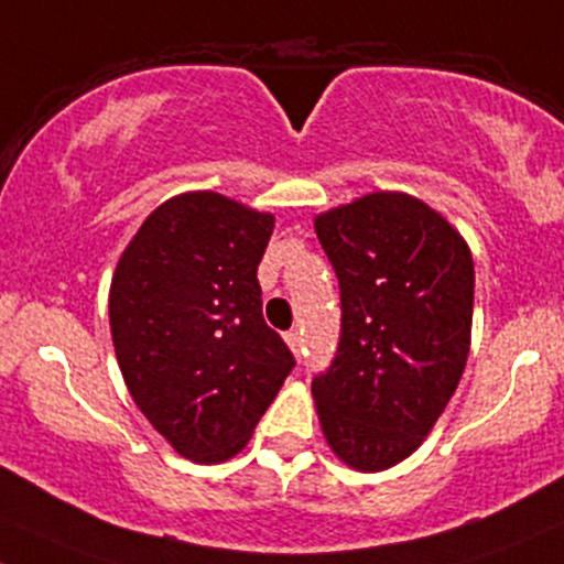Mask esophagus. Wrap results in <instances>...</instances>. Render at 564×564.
Wrapping results in <instances>:
<instances>
[{
  "instance_id": "34e87169",
  "label": "esophagus",
  "mask_w": 564,
  "mask_h": 564,
  "mask_svg": "<svg viewBox=\"0 0 564 564\" xmlns=\"http://www.w3.org/2000/svg\"><path fill=\"white\" fill-rule=\"evenodd\" d=\"M286 343H289V348H292L296 356H300V352H302V332H296V329L286 332Z\"/></svg>"
}]
</instances>
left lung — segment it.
Segmentation results:
<instances>
[{
    "label": "left lung",
    "mask_w": 564,
    "mask_h": 564,
    "mask_svg": "<svg viewBox=\"0 0 564 564\" xmlns=\"http://www.w3.org/2000/svg\"><path fill=\"white\" fill-rule=\"evenodd\" d=\"M315 235L343 305L337 356L313 377L321 429L350 468L386 471L423 444L466 369L471 249L404 192L315 216Z\"/></svg>",
    "instance_id": "8db88e82"
}]
</instances>
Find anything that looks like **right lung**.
I'll use <instances>...</instances> for the list:
<instances>
[{"mask_svg": "<svg viewBox=\"0 0 564 564\" xmlns=\"http://www.w3.org/2000/svg\"><path fill=\"white\" fill-rule=\"evenodd\" d=\"M272 227L275 216L219 192H184L147 216L111 278L128 391L189 460L238 455L294 369L262 318L257 268Z\"/></svg>", "mask_w": 564, "mask_h": 564, "instance_id": "obj_1", "label": "right lung"}]
</instances>
